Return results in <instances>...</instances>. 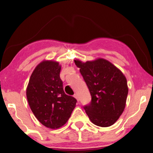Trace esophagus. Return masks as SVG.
Segmentation results:
<instances>
[{"label": "esophagus", "instance_id": "obj_1", "mask_svg": "<svg viewBox=\"0 0 153 153\" xmlns=\"http://www.w3.org/2000/svg\"><path fill=\"white\" fill-rule=\"evenodd\" d=\"M74 97H75V98H76V99H77V101H78V102H79V97H78V95H77V94H74Z\"/></svg>", "mask_w": 153, "mask_h": 153}]
</instances>
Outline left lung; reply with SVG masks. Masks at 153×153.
<instances>
[{
    "mask_svg": "<svg viewBox=\"0 0 153 153\" xmlns=\"http://www.w3.org/2000/svg\"><path fill=\"white\" fill-rule=\"evenodd\" d=\"M74 62L92 97L90 104L84 107L90 120L100 127L113 125L126 107L128 94L126 76L117 67L102 58L85 63L78 59Z\"/></svg>",
    "mask_w": 153,
    "mask_h": 153,
    "instance_id": "obj_1",
    "label": "left lung"
}]
</instances>
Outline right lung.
<instances>
[{
  "label": "right lung",
  "instance_id": "add662e5",
  "mask_svg": "<svg viewBox=\"0 0 153 153\" xmlns=\"http://www.w3.org/2000/svg\"><path fill=\"white\" fill-rule=\"evenodd\" d=\"M61 69L59 62L42 61L33 71L26 89L28 104L33 115L50 129L64 126L77 102L76 98L64 92Z\"/></svg>",
  "mask_w": 153,
  "mask_h": 153
}]
</instances>
